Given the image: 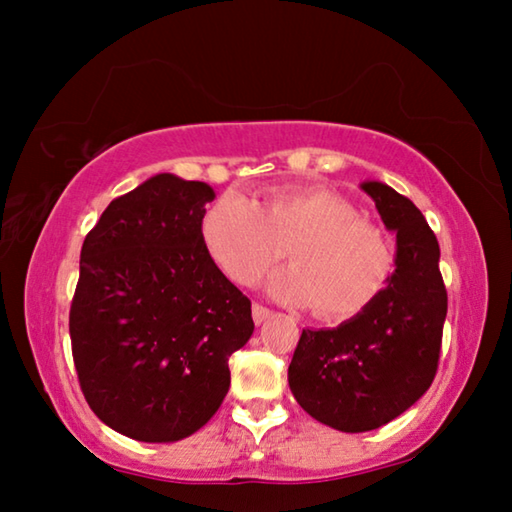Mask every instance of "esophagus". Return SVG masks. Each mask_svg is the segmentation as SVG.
I'll return each instance as SVG.
<instances>
[{"label": "esophagus", "mask_w": 512, "mask_h": 512, "mask_svg": "<svg viewBox=\"0 0 512 512\" xmlns=\"http://www.w3.org/2000/svg\"><path fill=\"white\" fill-rule=\"evenodd\" d=\"M273 316V311L268 309V307H264V305H259V302H253V320L257 325H262L264 320H268Z\"/></svg>", "instance_id": "esophagus-1"}]
</instances>
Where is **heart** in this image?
Here are the masks:
<instances>
[{
  "mask_svg": "<svg viewBox=\"0 0 512 512\" xmlns=\"http://www.w3.org/2000/svg\"><path fill=\"white\" fill-rule=\"evenodd\" d=\"M207 253L239 284L255 282L289 246L291 264L266 282L273 298L311 305L325 320L366 311L393 275L388 237L323 187H277L253 201L225 192L201 223Z\"/></svg>",
  "mask_w": 512,
  "mask_h": 512,
  "instance_id": "1",
  "label": "heart"
}]
</instances>
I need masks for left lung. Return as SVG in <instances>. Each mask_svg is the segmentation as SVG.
<instances>
[{
	"instance_id": "8db88e82",
	"label": "left lung",
	"mask_w": 512,
	"mask_h": 512,
	"mask_svg": "<svg viewBox=\"0 0 512 512\" xmlns=\"http://www.w3.org/2000/svg\"><path fill=\"white\" fill-rule=\"evenodd\" d=\"M361 189L397 232L395 271L359 316L332 329H302L289 366L302 409L345 433L384 427L429 391L447 316L440 248L427 219L393 187L366 180Z\"/></svg>"
}]
</instances>
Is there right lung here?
Returning a JSON list of instances; mask_svg holds the SVG:
<instances>
[{
    "mask_svg": "<svg viewBox=\"0 0 512 512\" xmlns=\"http://www.w3.org/2000/svg\"><path fill=\"white\" fill-rule=\"evenodd\" d=\"M214 189L158 173L112 201L81 248L69 309L74 366L97 418L142 443H176L219 411L228 359L255 323L207 253Z\"/></svg>",
    "mask_w": 512,
    "mask_h": 512,
    "instance_id": "right-lung-1",
    "label": "right lung"
}]
</instances>
